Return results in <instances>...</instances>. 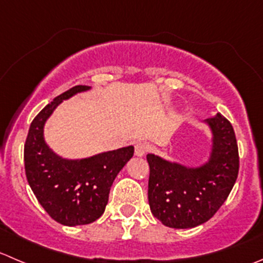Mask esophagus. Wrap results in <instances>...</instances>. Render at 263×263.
<instances>
[{
    "label": "esophagus",
    "mask_w": 263,
    "mask_h": 263,
    "mask_svg": "<svg viewBox=\"0 0 263 263\" xmlns=\"http://www.w3.org/2000/svg\"><path fill=\"white\" fill-rule=\"evenodd\" d=\"M147 150H149V145L146 142H137L135 145V155H137V157H144Z\"/></svg>",
    "instance_id": "34e87169"
}]
</instances>
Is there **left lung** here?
<instances>
[{"label":"left lung","instance_id":"1","mask_svg":"<svg viewBox=\"0 0 263 263\" xmlns=\"http://www.w3.org/2000/svg\"><path fill=\"white\" fill-rule=\"evenodd\" d=\"M212 131L210 159L199 167H186L147 154L149 198L153 216L173 229H190L207 222L228 199L239 172L235 132L221 114L208 118Z\"/></svg>","mask_w":263,"mask_h":263}]
</instances>
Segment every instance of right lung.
<instances>
[{"instance_id":"1","label":"right lung","mask_w":263,"mask_h":263,"mask_svg":"<svg viewBox=\"0 0 263 263\" xmlns=\"http://www.w3.org/2000/svg\"><path fill=\"white\" fill-rule=\"evenodd\" d=\"M90 88L74 86L47 104L30 123L24 145L30 189L50 217L65 226L87 225L103 215L114 178L134 155V146H127L83 159H65L45 142L43 127L56 106Z\"/></svg>"}]
</instances>
